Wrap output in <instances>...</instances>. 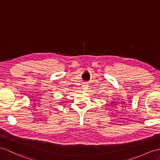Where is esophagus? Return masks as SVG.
<instances>
[{
    "label": "esophagus",
    "instance_id": "34e87169",
    "mask_svg": "<svg viewBox=\"0 0 160 160\" xmlns=\"http://www.w3.org/2000/svg\"><path fill=\"white\" fill-rule=\"evenodd\" d=\"M83 89H85V90H86V89H88V85L86 84V83H84L83 84Z\"/></svg>",
    "mask_w": 160,
    "mask_h": 160
}]
</instances>
